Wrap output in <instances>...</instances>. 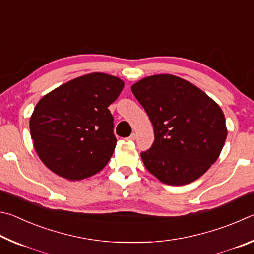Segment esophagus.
Returning <instances> with one entry per match:
<instances>
[{"label": "esophagus", "instance_id": "34e87169", "mask_svg": "<svg viewBox=\"0 0 254 254\" xmlns=\"http://www.w3.org/2000/svg\"><path fill=\"white\" fill-rule=\"evenodd\" d=\"M135 137H136L135 133H132V134H131L130 136H127V140H128V141H134V140H135Z\"/></svg>", "mask_w": 254, "mask_h": 254}]
</instances>
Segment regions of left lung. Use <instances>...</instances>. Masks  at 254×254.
Returning <instances> with one entry per match:
<instances>
[{
	"label": "left lung",
	"mask_w": 254,
	"mask_h": 254,
	"mask_svg": "<svg viewBox=\"0 0 254 254\" xmlns=\"http://www.w3.org/2000/svg\"><path fill=\"white\" fill-rule=\"evenodd\" d=\"M131 91L153 126L151 148L141 152L145 168L171 186L204 175L226 140L221 107L195 85L174 75L145 77Z\"/></svg>",
	"instance_id": "1"
}]
</instances>
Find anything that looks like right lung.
I'll list each match as a JSON object with an SVG mask.
<instances>
[{
  "instance_id": "add662e5",
  "label": "right lung",
  "mask_w": 254,
  "mask_h": 254,
  "mask_svg": "<svg viewBox=\"0 0 254 254\" xmlns=\"http://www.w3.org/2000/svg\"><path fill=\"white\" fill-rule=\"evenodd\" d=\"M124 87L118 77L93 72L59 86L38 102L30 118L33 147L60 177L80 180L107 165L117 145L107 109Z\"/></svg>"
}]
</instances>
